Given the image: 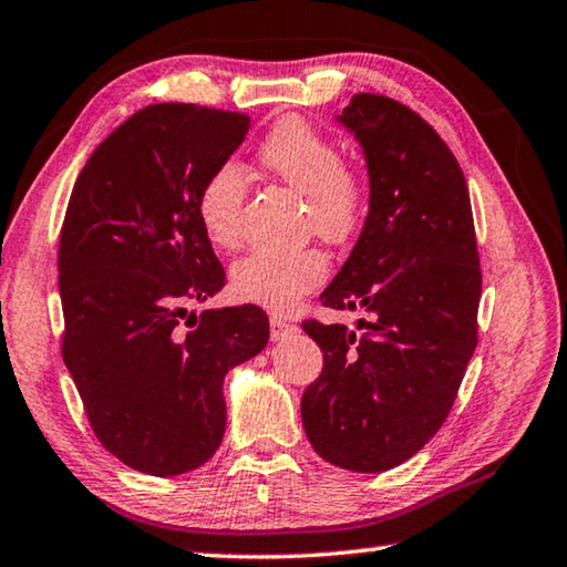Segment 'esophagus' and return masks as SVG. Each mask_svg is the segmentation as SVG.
<instances>
[{"instance_id":"34e87169","label":"esophagus","mask_w":567,"mask_h":567,"mask_svg":"<svg viewBox=\"0 0 567 567\" xmlns=\"http://www.w3.org/2000/svg\"><path fill=\"white\" fill-rule=\"evenodd\" d=\"M270 332H272V340L277 342V340L292 338V334L297 332V328H295L292 322H287V320H282V318H272V320H270Z\"/></svg>"}]
</instances>
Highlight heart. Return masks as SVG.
<instances>
[{
	"label": "heart",
	"mask_w": 567,
	"mask_h": 567,
	"mask_svg": "<svg viewBox=\"0 0 567 567\" xmlns=\"http://www.w3.org/2000/svg\"><path fill=\"white\" fill-rule=\"evenodd\" d=\"M260 165L307 199V227L328 243H348L362 227L368 213V185L358 172L342 165L340 150L320 130L300 117H287L267 132ZM247 195L245 175L235 162L209 172L197 195V219L209 243L219 249L239 245V215ZM330 272L328 255L318 247L257 249L233 270L237 300L260 305L272 312H290L307 292L324 282Z\"/></svg>",
	"instance_id": "b5f03b06"
}]
</instances>
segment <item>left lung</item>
Listing matches in <instances>:
<instances>
[{
	"label": "left lung",
	"mask_w": 567,
	"mask_h": 567,
	"mask_svg": "<svg viewBox=\"0 0 567 567\" xmlns=\"http://www.w3.org/2000/svg\"><path fill=\"white\" fill-rule=\"evenodd\" d=\"M338 122L360 142L370 209L320 300L370 320L302 322L322 372L302 395L315 453L352 473L405 463L453 408L477 344L483 290L473 207L457 159L430 124L382 94H354Z\"/></svg>",
	"instance_id": "left-lung-1"
}]
</instances>
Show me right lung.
<instances>
[{"label":"right lung","instance_id":"add662e5","mask_svg":"<svg viewBox=\"0 0 567 567\" xmlns=\"http://www.w3.org/2000/svg\"><path fill=\"white\" fill-rule=\"evenodd\" d=\"M247 130V114L150 104L92 152L66 205L62 358L94 435L140 473L182 475L215 455L225 375L270 340L257 305L187 312L225 285L199 187Z\"/></svg>","mask_w":567,"mask_h":567}]
</instances>
